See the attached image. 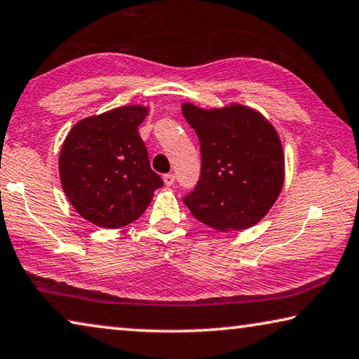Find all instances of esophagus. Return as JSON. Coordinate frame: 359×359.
Returning a JSON list of instances; mask_svg holds the SVG:
<instances>
[{
	"instance_id": "obj_1",
	"label": "esophagus",
	"mask_w": 359,
	"mask_h": 359,
	"mask_svg": "<svg viewBox=\"0 0 359 359\" xmlns=\"http://www.w3.org/2000/svg\"><path fill=\"white\" fill-rule=\"evenodd\" d=\"M163 180H164V184H166L168 187H170L175 182V175L170 174V172L169 174H164L163 175Z\"/></svg>"
}]
</instances>
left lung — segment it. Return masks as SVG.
<instances>
[{
	"label": "left lung",
	"instance_id": "8db88e82",
	"mask_svg": "<svg viewBox=\"0 0 359 359\" xmlns=\"http://www.w3.org/2000/svg\"><path fill=\"white\" fill-rule=\"evenodd\" d=\"M200 139L201 174L184 196L193 217L219 231L249 229L275 204L284 182V155L275 128L244 105L204 110L182 105Z\"/></svg>",
	"mask_w": 359,
	"mask_h": 359
}]
</instances>
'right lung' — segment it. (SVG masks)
Masks as SVG:
<instances>
[{"label": "right lung", "instance_id": "obj_1", "mask_svg": "<svg viewBox=\"0 0 359 359\" xmlns=\"http://www.w3.org/2000/svg\"><path fill=\"white\" fill-rule=\"evenodd\" d=\"M147 113L149 108L129 105L86 118L62 145V189L94 225L121 229L137 220L163 187L137 130Z\"/></svg>", "mask_w": 359, "mask_h": 359}]
</instances>
